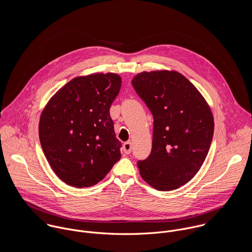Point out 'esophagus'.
Returning <instances> with one entry per match:
<instances>
[{"mask_svg": "<svg viewBox=\"0 0 252 252\" xmlns=\"http://www.w3.org/2000/svg\"><path fill=\"white\" fill-rule=\"evenodd\" d=\"M123 151L126 154H130L132 151V144L131 142H126L123 144Z\"/></svg>", "mask_w": 252, "mask_h": 252, "instance_id": "obj_1", "label": "esophagus"}]
</instances>
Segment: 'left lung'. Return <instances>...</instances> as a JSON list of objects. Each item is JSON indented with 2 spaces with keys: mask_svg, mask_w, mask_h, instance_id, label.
Returning <instances> with one entry per match:
<instances>
[{
  "mask_svg": "<svg viewBox=\"0 0 252 252\" xmlns=\"http://www.w3.org/2000/svg\"><path fill=\"white\" fill-rule=\"evenodd\" d=\"M132 85L153 115L152 149L138 162L141 177L160 191L180 188L202 167L215 121L198 89L176 71L143 72Z\"/></svg>",
  "mask_w": 252,
  "mask_h": 252,
  "instance_id": "left-lung-1",
  "label": "left lung"
}]
</instances>
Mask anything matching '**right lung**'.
Masks as SVG:
<instances>
[{"label":"right lung","instance_id":"right-lung-1","mask_svg":"<svg viewBox=\"0 0 252 252\" xmlns=\"http://www.w3.org/2000/svg\"><path fill=\"white\" fill-rule=\"evenodd\" d=\"M117 73L72 78L43 108L38 136L44 155L65 183L89 187L103 180L120 159L109 108L118 95Z\"/></svg>","mask_w":252,"mask_h":252}]
</instances>
